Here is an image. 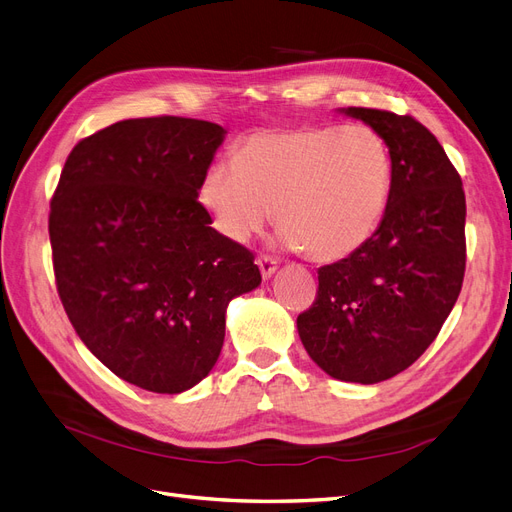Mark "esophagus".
<instances>
[{
	"instance_id": "esophagus-1",
	"label": "esophagus",
	"mask_w": 512,
	"mask_h": 512,
	"mask_svg": "<svg viewBox=\"0 0 512 512\" xmlns=\"http://www.w3.org/2000/svg\"><path fill=\"white\" fill-rule=\"evenodd\" d=\"M257 266H259L263 278H270V276L276 272L278 261H276L272 255H259V257H257Z\"/></svg>"
}]
</instances>
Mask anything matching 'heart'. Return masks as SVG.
Segmentation results:
<instances>
[{
  "mask_svg": "<svg viewBox=\"0 0 512 512\" xmlns=\"http://www.w3.org/2000/svg\"><path fill=\"white\" fill-rule=\"evenodd\" d=\"M390 189V149L373 128L297 126L255 132L236 162L208 164L198 200L234 242L259 236L276 206L287 246L314 261H337L375 234Z\"/></svg>",
  "mask_w": 512,
  "mask_h": 512,
  "instance_id": "1",
  "label": "heart"
}]
</instances>
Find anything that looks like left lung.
I'll list each match as a JSON object with an SVG mask.
<instances>
[{
	"instance_id": "1",
	"label": "left lung",
	"mask_w": 512,
	"mask_h": 512,
	"mask_svg": "<svg viewBox=\"0 0 512 512\" xmlns=\"http://www.w3.org/2000/svg\"><path fill=\"white\" fill-rule=\"evenodd\" d=\"M344 111L386 141L390 200L361 249L318 270L316 299L297 316V331L335 380L377 384L418 361L456 304L466 270V198L437 137L409 113Z\"/></svg>"
}]
</instances>
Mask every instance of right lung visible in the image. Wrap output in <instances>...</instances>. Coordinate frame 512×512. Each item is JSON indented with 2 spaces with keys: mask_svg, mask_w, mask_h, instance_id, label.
<instances>
[{
  "mask_svg": "<svg viewBox=\"0 0 512 512\" xmlns=\"http://www.w3.org/2000/svg\"><path fill=\"white\" fill-rule=\"evenodd\" d=\"M223 135L179 116L116 122L71 149L50 202L56 291L75 333L149 392L204 380L227 304L261 282L255 255L213 230L198 202Z\"/></svg>",
  "mask_w": 512,
  "mask_h": 512,
  "instance_id": "add662e5",
  "label": "right lung"
}]
</instances>
